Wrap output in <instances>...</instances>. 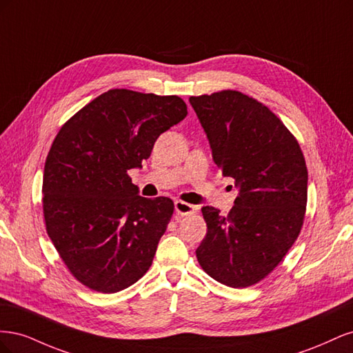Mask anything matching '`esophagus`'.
<instances>
[{"mask_svg":"<svg viewBox=\"0 0 353 353\" xmlns=\"http://www.w3.org/2000/svg\"><path fill=\"white\" fill-rule=\"evenodd\" d=\"M197 210L199 208L194 205H190V203L181 201V200L175 201V212L178 215H191V213H196Z\"/></svg>","mask_w":353,"mask_h":353,"instance_id":"34e87169","label":"esophagus"}]
</instances>
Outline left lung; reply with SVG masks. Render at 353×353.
Segmentation results:
<instances>
[{
    "mask_svg": "<svg viewBox=\"0 0 353 353\" xmlns=\"http://www.w3.org/2000/svg\"><path fill=\"white\" fill-rule=\"evenodd\" d=\"M212 157L239 196L227 216L201 208L208 232L196 250L206 274L234 288L274 271L302 230L307 169L294 135L266 105L240 91L190 97Z\"/></svg>",
    "mask_w": 353,
    "mask_h": 353,
    "instance_id": "1",
    "label": "left lung"
}]
</instances>
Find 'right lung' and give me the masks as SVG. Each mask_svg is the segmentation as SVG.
I'll list each match as a JSON object with an SVG mask.
<instances>
[{
    "mask_svg": "<svg viewBox=\"0 0 353 353\" xmlns=\"http://www.w3.org/2000/svg\"><path fill=\"white\" fill-rule=\"evenodd\" d=\"M185 116L176 95L109 90L52 141L42 178L47 234L70 274L91 290L121 292L152 266L174 201L138 196L128 170L141 168L159 135Z\"/></svg>",
    "mask_w": 353,
    "mask_h": 353,
    "instance_id": "obj_1",
    "label": "right lung"
}]
</instances>
